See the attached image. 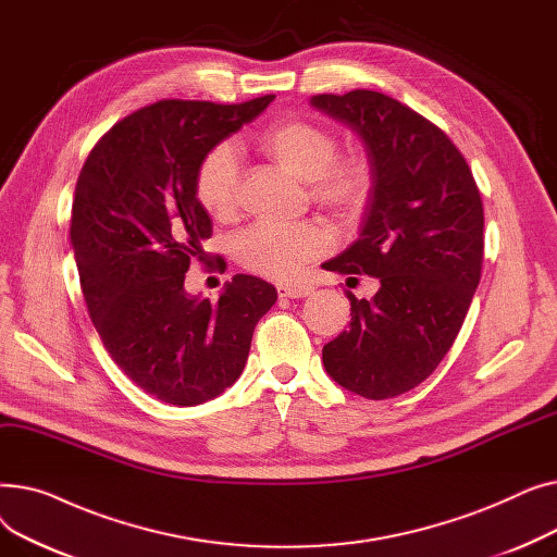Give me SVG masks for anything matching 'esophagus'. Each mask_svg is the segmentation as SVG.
<instances>
[{"mask_svg":"<svg viewBox=\"0 0 557 557\" xmlns=\"http://www.w3.org/2000/svg\"><path fill=\"white\" fill-rule=\"evenodd\" d=\"M311 290L313 288L309 284H296V282H280L277 284V296L280 298H290V300L307 298Z\"/></svg>","mask_w":557,"mask_h":557,"instance_id":"esophagus-1","label":"esophagus"}]
</instances>
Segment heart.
I'll list each match as a JSON object with an SVG mask.
<instances>
[{
    "label": "heart",
    "mask_w": 557,
    "mask_h": 557,
    "mask_svg": "<svg viewBox=\"0 0 557 557\" xmlns=\"http://www.w3.org/2000/svg\"><path fill=\"white\" fill-rule=\"evenodd\" d=\"M255 146L275 164L307 181V194L318 208L341 221H355L366 212L376 169L361 146L338 151V137L332 128L300 116H286L261 128L255 135ZM239 185L242 162L232 146L219 144L202 156L196 171V198L210 216L219 221L237 216ZM332 244V230L320 221H259L239 234L234 255L250 273L288 280L298 275L305 263L327 252Z\"/></svg>",
    "instance_id": "b5f03b06"
}]
</instances>
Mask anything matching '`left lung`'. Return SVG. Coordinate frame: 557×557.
Masks as SVG:
<instances>
[{
    "label": "left lung",
    "mask_w": 557,
    "mask_h": 557,
    "mask_svg": "<svg viewBox=\"0 0 557 557\" xmlns=\"http://www.w3.org/2000/svg\"><path fill=\"white\" fill-rule=\"evenodd\" d=\"M311 106L361 135L374 189L359 239L327 271L376 277L359 300L347 290L349 327L323 347L343 388L388 399L416 388L454 345L483 267V200L465 156L443 128L393 97L352 90Z\"/></svg>",
    "instance_id": "8db88e82"
}]
</instances>
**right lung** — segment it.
<instances>
[{"label": "right lung", "mask_w": 557, "mask_h": 557, "mask_svg": "<svg viewBox=\"0 0 557 557\" xmlns=\"http://www.w3.org/2000/svg\"><path fill=\"white\" fill-rule=\"evenodd\" d=\"M273 99L144 106L81 169L70 239L87 313L112 361L160 401L202 404L237 382L255 325L277 300L255 275H234L214 302L185 290L189 263L205 261L212 237L196 198L198 164Z\"/></svg>", "instance_id": "obj_1"}]
</instances>
